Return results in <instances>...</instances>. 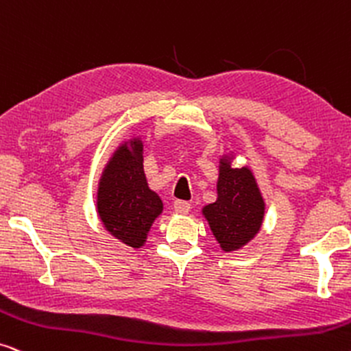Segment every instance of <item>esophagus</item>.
Masks as SVG:
<instances>
[{"instance_id":"1","label":"esophagus","mask_w":351,"mask_h":351,"mask_svg":"<svg viewBox=\"0 0 351 351\" xmlns=\"http://www.w3.org/2000/svg\"><path fill=\"white\" fill-rule=\"evenodd\" d=\"M174 209H176V213H179V215H186V213L190 211V203L182 202V199H177V202L174 203Z\"/></svg>"}]
</instances>
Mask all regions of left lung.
<instances>
[{"label":"left lung","instance_id":"obj_1","mask_svg":"<svg viewBox=\"0 0 351 351\" xmlns=\"http://www.w3.org/2000/svg\"><path fill=\"white\" fill-rule=\"evenodd\" d=\"M232 158L224 154L219 161L217 199L203 208L213 235L224 252L245 247L261 229L265 199L250 167H232Z\"/></svg>","mask_w":351,"mask_h":351}]
</instances>
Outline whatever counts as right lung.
Returning a JSON list of instances; mask_svg holds the SVG:
<instances>
[{"mask_svg": "<svg viewBox=\"0 0 351 351\" xmlns=\"http://www.w3.org/2000/svg\"><path fill=\"white\" fill-rule=\"evenodd\" d=\"M97 211L104 229L132 248L143 247L162 202L148 186L143 171V142L130 138L119 145L98 184Z\"/></svg>", "mask_w": 351, "mask_h": 351, "instance_id": "right-lung-1", "label": "right lung"}]
</instances>
